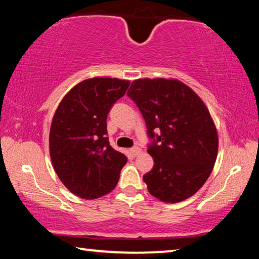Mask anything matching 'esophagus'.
I'll use <instances>...</instances> for the list:
<instances>
[{
  "instance_id": "obj_1",
  "label": "esophagus",
  "mask_w": 259,
  "mask_h": 259,
  "mask_svg": "<svg viewBox=\"0 0 259 259\" xmlns=\"http://www.w3.org/2000/svg\"><path fill=\"white\" fill-rule=\"evenodd\" d=\"M131 153H133V155H135V156H137L140 152H142V150H140V148L138 147V146H134V147H131Z\"/></svg>"
}]
</instances>
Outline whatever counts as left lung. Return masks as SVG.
I'll return each instance as SVG.
<instances>
[{"label": "left lung", "mask_w": 259, "mask_h": 259, "mask_svg": "<svg viewBox=\"0 0 259 259\" xmlns=\"http://www.w3.org/2000/svg\"><path fill=\"white\" fill-rule=\"evenodd\" d=\"M126 96L145 120L147 152L154 160L143 176L148 192L176 203L195 194L212 171L218 136L208 108L190 87L177 80L140 78Z\"/></svg>", "instance_id": "1"}]
</instances>
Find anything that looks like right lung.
I'll return each instance as SVG.
<instances>
[{
    "instance_id": "obj_1",
    "label": "right lung",
    "mask_w": 259,
    "mask_h": 259,
    "mask_svg": "<svg viewBox=\"0 0 259 259\" xmlns=\"http://www.w3.org/2000/svg\"><path fill=\"white\" fill-rule=\"evenodd\" d=\"M129 81L94 77L76 84L54 115L49 147L55 171L82 199H97L116 186L126 157L109 145L107 114Z\"/></svg>"
}]
</instances>
